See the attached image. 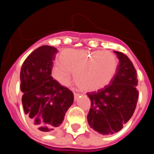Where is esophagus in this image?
I'll return each mask as SVG.
<instances>
[{
  "instance_id": "esophagus-1",
  "label": "esophagus",
  "mask_w": 154,
  "mask_h": 154,
  "mask_svg": "<svg viewBox=\"0 0 154 154\" xmlns=\"http://www.w3.org/2000/svg\"><path fill=\"white\" fill-rule=\"evenodd\" d=\"M79 95H80V94H79V93H77V92H74V98H75V100L77 99V97H79Z\"/></svg>"
}]
</instances>
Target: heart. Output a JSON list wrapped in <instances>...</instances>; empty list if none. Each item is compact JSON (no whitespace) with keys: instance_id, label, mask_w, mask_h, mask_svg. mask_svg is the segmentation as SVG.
Wrapping results in <instances>:
<instances>
[{"instance_id":"1","label":"heart","mask_w":154,"mask_h":154,"mask_svg":"<svg viewBox=\"0 0 154 154\" xmlns=\"http://www.w3.org/2000/svg\"><path fill=\"white\" fill-rule=\"evenodd\" d=\"M52 76L63 86H68L71 72L81 90L96 91L108 86L116 76L118 59L110 51L65 49L58 57Z\"/></svg>"}]
</instances>
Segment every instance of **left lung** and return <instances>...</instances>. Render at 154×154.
<instances>
[{
  "label": "left lung",
  "mask_w": 154,
  "mask_h": 154,
  "mask_svg": "<svg viewBox=\"0 0 154 154\" xmlns=\"http://www.w3.org/2000/svg\"><path fill=\"white\" fill-rule=\"evenodd\" d=\"M119 64L112 82L103 89L88 92L91 108L87 121L91 128L102 134L117 133L132 117L139 91L137 72L125 54L115 51Z\"/></svg>",
  "instance_id": "obj_1"
}]
</instances>
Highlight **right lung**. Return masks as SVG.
<instances>
[{
	"mask_svg": "<svg viewBox=\"0 0 154 154\" xmlns=\"http://www.w3.org/2000/svg\"><path fill=\"white\" fill-rule=\"evenodd\" d=\"M57 52L52 46H41L29 55L20 70L24 111L29 124L42 132L60 125L74 100L72 91L51 76Z\"/></svg>",
	"mask_w": 154,
	"mask_h": 154,
	"instance_id": "1",
	"label": "right lung"
}]
</instances>
